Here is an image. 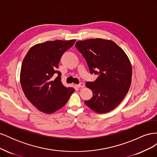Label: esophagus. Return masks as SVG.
I'll use <instances>...</instances> for the list:
<instances>
[{"label": "esophagus", "mask_w": 157, "mask_h": 157, "mask_svg": "<svg viewBox=\"0 0 157 157\" xmlns=\"http://www.w3.org/2000/svg\"><path fill=\"white\" fill-rule=\"evenodd\" d=\"M77 86L78 88H82L84 87V83H82V82H80V84H77Z\"/></svg>", "instance_id": "esophagus-1"}]
</instances>
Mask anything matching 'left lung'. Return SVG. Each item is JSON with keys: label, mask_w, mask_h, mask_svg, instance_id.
Returning a JSON list of instances; mask_svg holds the SVG:
<instances>
[{"label": "left lung", "mask_w": 157, "mask_h": 157, "mask_svg": "<svg viewBox=\"0 0 157 157\" xmlns=\"http://www.w3.org/2000/svg\"><path fill=\"white\" fill-rule=\"evenodd\" d=\"M76 48L86 59L90 73L98 75L94 82H86L93 96L86 105L97 113L116 108L130 87L132 69L129 58L115 42L92 39L76 42Z\"/></svg>", "instance_id": "1"}]
</instances>
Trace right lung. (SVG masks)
Masks as SVG:
<instances>
[{
    "mask_svg": "<svg viewBox=\"0 0 157 157\" xmlns=\"http://www.w3.org/2000/svg\"><path fill=\"white\" fill-rule=\"evenodd\" d=\"M75 41L56 40L35 44L23 60L20 83L23 93L42 113L52 114L62 108L75 92L73 88L63 86L61 73L57 70L61 56ZM55 73L59 75L56 79Z\"/></svg>",
    "mask_w": 157,
    "mask_h": 157,
    "instance_id": "add662e5",
    "label": "right lung"
}]
</instances>
